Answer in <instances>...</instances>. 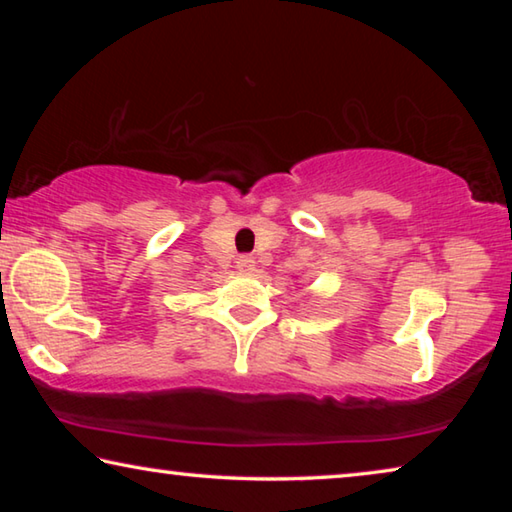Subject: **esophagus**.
I'll return each mask as SVG.
<instances>
[{
	"mask_svg": "<svg viewBox=\"0 0 512 512\" xmlns=\"http://www.w3.org/2000/svg\"><path fill=\"white\" fill-rule=\"evenodd\" d=\"M237 268H239L241 273H253L255 271V259L250 257V255H241L237 259Z\"/></svg>",
	"mask_w": 512,
	"mask_h": 512,
	"instance_id": "34e87169",
	"label": "esophagus"
}]
</instances>
